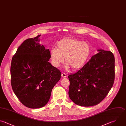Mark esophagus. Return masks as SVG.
<instances>
[{
  "instance_id": "esophagus-1",
  "label": "esophagus",
  "mask_w": 126,
  "mask_h": 126,
  "mask_svg": "<svg viewBox=\"0 0 126 126\" xmlns=\"http://www.w3.org/2000/svg\"><path fill=\"white\" fill-rule=\"evenodd\" d=\"M62 77L63 78H65L66 77V74L64 73H62Z\"/></svg>"
}]
</instances>
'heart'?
<instances>
[{
	"label": "heart",
	"mask_w": 126,
	"mask_h": 126,
	"mask_svg": "<svg viewBox=\"0 0 126 126\" xmlns=\"http://www.w3.org/2000/svg\"><path fill=\"white\" fill-rule=\"evenodd\" d=\"M57 45V48L52 47L50 52L51 63L55 67H59L63 62L64 57L66 69L71 67L77 69L84 65L91 54L89 43L75 38L62 39Z\"/></svg>",
	"instance_id": "obj_1"
}]
</instances>
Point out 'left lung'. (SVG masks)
Returning a JSON list of instances; mask_svg holds the SVG:
<instances>
[{
	"instance_id": "1",
	"label": "left lung",
	"mask_w": 126,
	"mask_h": 126,
	"mask_svg": "<svg viewBox=\"0 0 126 126\" xmlns=\"http://www.w3.org/2000/svg\"><path fill=\"white\" fill-rule=\"evenodd\" d=\"M83 67L68 75V94L76 104L91 106L99 103L112 87L115 79V59L110 51L98 50Z\"/></svg>"
}]
</instances>
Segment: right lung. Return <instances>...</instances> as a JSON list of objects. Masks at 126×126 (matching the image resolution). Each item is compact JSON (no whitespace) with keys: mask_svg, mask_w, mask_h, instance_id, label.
I'll use <instances>...</instances> for the list:
<instances>
[{"mask_svg":"<svg viewBox=\"0 0 126 126\" xmlns=\"http://www.w3.org/2000/svg\"><path fill=\"white\" fill-rule=\"evenodd\" d=\"M40 35L25 40L11 64L13 91L21 103L30 108H41L47 103L61 77V71L48 62L50 51L40 44Z\"/></svg>","mask_w":126,"mask_h":126,"instance_id":"right-lung-1","label":"right lung"}]
</instances>
